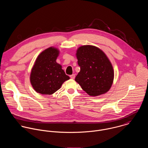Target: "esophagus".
Returning a JSON list of instances; mask_svg holds the SVG:
<instances>
[{
    "label": "esophagus",
    "mask_w": 148,
    "mask_h": 148,
    "mask_svg": "<svg viewBox=\"0 0 148 148\" xmlns=\"http://www.w3.org/2000/svg\"><path fill=\"white\" fill-rule=\"evenodd\" d=\"M70 77L72 79H74L75 78V74H73L72 75H70Z\"/></svg>",
    "instance_id": "34e87169"
}]
</instances>
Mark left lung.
Returning <instances> with one entry per match:
<instances>
[{
	"label": "left lung",
	"instance_id": "obj_1",
	"mask_svg": "<svg viewBox=\"0 0 148 148\" xmlns=\"http://www.w3.org/2000/svg\"><path fill=\"white\" fill-rule=\"evenodd\" d=\"M80 71L75 81L90 96L104 94L110 89L114 79L112 64L99 48L85 45L76 51Z\"/></svg>",
	"mask_w": 148,
	"mask_h": 148
}]
</instances>
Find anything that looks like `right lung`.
Wrapping results in <instances>:
<instances>
[{
  "label": "right lung",
  "instance_id": "add662e5",
  "mask_svg": "<svg viewBox=\"0 0 148 148\" xmlns=\"http://www.w3.org/2000/svg\"><path fill=\"white\" fill-rule=\"evenodd\" d=\"M60 51L51 47L42 51L36 58L29 77L34 90L42 95H51L59 90L70 78L62 66L56 62Z\"/></svg>",
  "mask_w": 148,
  "mask_h": 148
}]
</instances>
